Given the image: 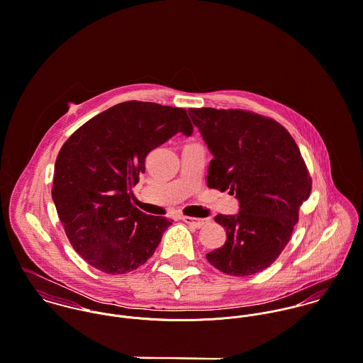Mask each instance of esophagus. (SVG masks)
I'll return each instance as SVG.
<instances>
[{
    "mask_svg": "<svg viewBox=\"0 0 363 363\" xmlns=\"http://www.w3.org/2000/svg\"><path fill=\"white\" fill-rule=\"evenodd\" d=\"M186 223H189V225H193L194 228H197V229H201V228H204V226H207L208 223H209V219L208 218H193V216H183L182 218Z\"/></svg>",
    "mask_w": 363,
    "mask_h": 363,
    "instance_id": "obj_1",
    "label": "esophagus"
}]
</instances>
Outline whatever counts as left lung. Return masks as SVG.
Segmentation results:
<instances>
[{"label":"left lung","instance_id":"obj_1","mask_svg":"<svg viewBox=\"0 0 363 363\" xmlns=\"http://www.w3.org/2000/svg\"><path fill=\"white\" fill-rule=\"evenodd\" d=\"M208 150L209 189L229 190L238 215H216L226 230L208 253L219 271L247 277L268 268L288 245L309 199L311 177L292 135L278 121L240 108H189Z\"/></svg>","mask_w":363,"mask_h":363}]
</instances>
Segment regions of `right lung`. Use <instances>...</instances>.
I'll list each match as a JSON object with an SVG mask.
<instances>
[{
  "instance_id": "right-lung-1",
  "label": "right lung",
  "mask_w": 363,
  "mask_h": 363,
  "mask_svg": "<svg viewBox=\"0 0 363 363\" xmlns=\"http://www.w3.org/2000/svg\"><path fill=\"white\" fill-rule=\"evenodd\" d=\"M177 133H193L186 108L130 101L86 121L61 147L52 201L71 246L96 269L125 274L152 257L173 220L134 207L131 189L147 155Z\"/></svg>"
}]
</instances>
